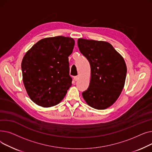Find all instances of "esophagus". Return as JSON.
Returning <instances> with one entry per match:
<instances>
[{
    "instance_id": "34e87169",
    "label": "esophagus",
    "mask_w": 152,
    "mask_h": 152,
    "mask_svg": "<svg viewBox=\"0 0 152 152\" xmlns=\"http://www.w3.org/2000/svg\"><path fill=\"white\" fill-rule=\"evenodd\" d=\"M78 79H79V76H76L74 77V80L75 81H77L78 80Z\"/></svg>"
}]
</instances>
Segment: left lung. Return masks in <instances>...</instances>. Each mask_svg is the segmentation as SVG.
<instances>
[{"label":"left lung","instance_id":"left-lung-1","mask_svg":"<svg viewBox=\"0 0 152 152\" xmlns=\"http://www.w3.org/2000/svg\"><path fill=\"white\" fill-rule=\"evenodd\" d=\"M77 45L91 68L90 84L83 97L95 109L107 108L123 91L127 73L125 61L108 42L78 39Z\"/></svg>","mask_w":152,"mask_h":152}]
</instances>
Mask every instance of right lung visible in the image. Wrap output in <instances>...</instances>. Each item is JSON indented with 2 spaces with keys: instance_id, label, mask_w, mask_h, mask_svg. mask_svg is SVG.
<instances>
[{
  "instance_id": "obj_1",
  "label": "right lung",
  "mask_w": 152,
  "mask_h": 152,
  "mask_svg": "<svg viewBox=\"0 0 152 152\" xmlns=\"http://www.w3.org/2000/svg\"><path fill=\"white\" fill-rule=\"evenodd\" d=\"M73 38L56 36L40 40L31 48L21 63L24 86L38 105H57L72 85L68 57L73 52Z\"/></svg>"
}]
</instances>
